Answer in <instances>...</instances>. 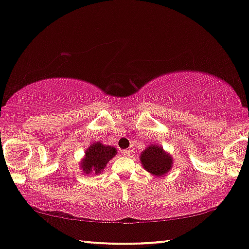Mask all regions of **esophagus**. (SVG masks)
Instances as JSON below:
<instances>
[{"label": "esophagus", "mask_w": 249, "mask_h": 249, "mask_svg": "<svg viewBox=\"0 0 249 249\" xmlns=\"http://www.w3.org/2000/svg\"><path fill=\"white\" fill-rule=\"evenodd\" d=\"M121 154L124 155V156H130L131 154V151L130 149H122L121 151Z\"/></svg>", "instance_id": "34e87169"}]
</instances>
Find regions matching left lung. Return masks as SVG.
Wrapping results in <instances>:
<instances>
[{
    "mask_svg": "<svg viewBox=\"0 0 249 249\" xmlns=\"http://www.w3.org/2000/svg\"><path fill=\"white\" fill-rule=\"evenodd\" d=\"M141 160L142 166L155 176L164 175L172 165L171 156L166 154L161 146H149L142 153Z\"/></svg>",
    "mask_w": 249,
    "mask_h": 249,
    "instance_id": "1",
    "label": "left lung"
}]
</instances>
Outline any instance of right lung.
<instances>
[{
	"label": "right lung",
	"instance_id": "obj_1",
	"mask_svg": "<svg viewBox=\"0 0 249 249\" xmlns=\"http://www.w3.org/2000/svg\"><path fill=\"white\" fill-rule=\"evenodd\" d=\"M117 154V149L111 146H104L102 142H94L86 151V155L81 163L85 173H100L107 162Z\"/></svg>",
	"mask_w": 249,
	"mask_h": 249
}]
</instances>
